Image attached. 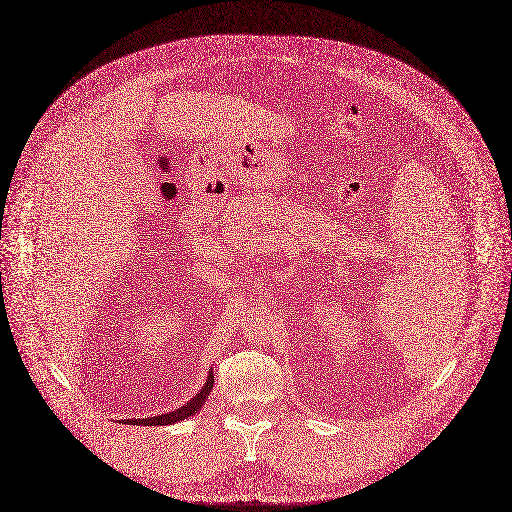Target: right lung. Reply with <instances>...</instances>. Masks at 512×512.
I'll return each mask as SVG.
<instances>
[{
  "label": "right lung",
  "instance_id": "right-lung-1",
  "mask_svg": "<svg viewBox=\"0 0 512 512\" xmlns=\"http://www.w3.org/2000/svg\"><path fill=\"white\" fill-rule=\"evenodd\" d=\"M212 388H214V374H212V370H210V372H208V378H206V382H204V386H202V390H200L191 401H187L183 407H179V409H175V411H171V413H165V415H158V417L134 419V421L130 419L128 423H132V425H144V427H161V425H173V423L185 421L187 417L195 415L198 409L204 405V401L208 399V394H210Z\"/></svg>",
  "mask_w": 512,
  "mask_h": 512
}]
</instances>
